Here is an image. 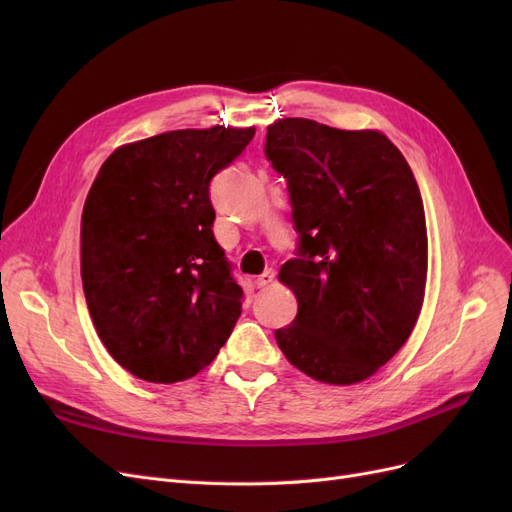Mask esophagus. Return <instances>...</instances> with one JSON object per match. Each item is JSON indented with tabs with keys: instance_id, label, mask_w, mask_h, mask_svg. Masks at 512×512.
Instances as JSON below:
<instances>
[{
	"instance_id": "34e87169",
	"label": "esophagus",
	"mask_w": 512,
	"mask_h": 512,
	"mask_svg": "<svg viewBox=\"0 0 512 512\" xmlns=\"http://www.w3.org/2000/svg\"><path fill=\"white\" fill-rule=\"evenodd\" d=\"M273 282H275V271H273V269H267L265 273L258 275L256 286H258V288H267V286H271Z\"/></svg>"
}]
</instances>
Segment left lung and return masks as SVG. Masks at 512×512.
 Here are the masks:
<instances>
[{"instance_id":"8db88e82","label":"left lung","mask_w":512,"mask_h":512,"mask_svg":"<svg viewBox=\"0 0 512 512\" xmlns=\"http://www.w3.org/2000/svg\"><path fill=\"white\" fill-rule=\"evenodd\" d=\"M265 153L288 181L297 258L280 282L299 312L275 339L303 374L327 384L374 376L406 344L427 282L423 198L401 151L378 130L288 117Z\"/></svg>"}]
</instances>
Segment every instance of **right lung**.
I'll return each mask as SVG.
<instances>
[{
    "mask_svg": "<svg viewBox=\"0 0 512 512\" xmlns=\"http://www.w3.org/2000/svg\"><path fill=\"white\" fill-rule=\"evenodd\" d=\"M254 128L173 130L115 149L81 220L91 320L132 376L170 384L205 369L241 316L243 288L213 237L211 179Z\"/></svg>",
    "mask_w": 512,
    "mask_h": 512,
    "instance_id": "add662e5",
    "label": "right lung"
}]
</instances>
